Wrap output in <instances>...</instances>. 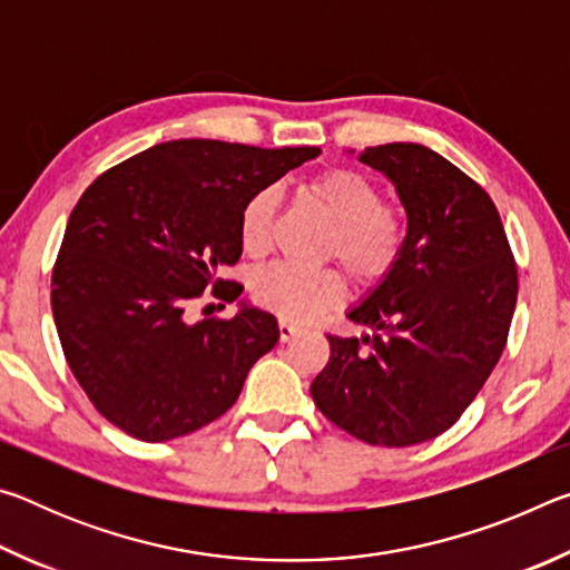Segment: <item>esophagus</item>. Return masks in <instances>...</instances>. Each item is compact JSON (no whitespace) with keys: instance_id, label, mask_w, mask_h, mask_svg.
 Masks as SVG:
<instances>
[{"instance_id":"34e87169","label":"esophagus","mask_w":570,"mask_h":570,"mask_svg":"<svg viewBox=\"0 0 570 570\" xmlns=\"http://www.w3.org/2000/svg\"><path fill=\"white\" fill-rule=\"evenodd\" d=\"M296 332H298V326H296V324L286 322V320H278V340H282V342L294 340Z\"/></svg>"}]
</instances>
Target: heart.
I'll use <instances>...</instances> for the list:
<instances>
[{
    "label": "heart",
    "instance_id": "obj_1",
    "mask_svg": "<svg viewBox=\"0 0 570 570\" xmlns=\"http://www.w3.org/2000/svg\"><path fill=\"white\" fill-rule=\"evenodd\" d=\"M302 193L330 218L332 236L324 256L336 258L354 284L372 286L400 264L407 244V224L397 208L382 204V190L356 170L332 168L308 178ZM276 190L250 193L238 216L240 248L250 256L272 244ZM250 296L278 320L304 322L342 298V278L330 268L306 272L292 264H272L250 278Z\"/></svg>",
    "mask_w": 570,
    "mask_h": 570
}]
</instances>
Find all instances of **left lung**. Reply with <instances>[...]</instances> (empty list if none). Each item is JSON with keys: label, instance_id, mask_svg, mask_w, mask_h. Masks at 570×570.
<instances>
[{"label": "left lung", "instance_id": "1", "mask_svg": "<svg viewBox=\"0 0 570 570\" xmlns=\"http://www.w3.org/2000/svg\"><path fill=\"white\" fill-rule=\"evenodd\" d=\"M360 160L397 188L407 244L346 314L372 336H326L332 354L312 397L352 438L410 448L450 430L495 370L515 312L518 266L493 200L440 153L387 142Z\"/></svg>", "mask_w": 570, "mask_h": 570}]
</instances>
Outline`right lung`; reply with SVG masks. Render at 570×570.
<instances>
[{"mask_svg": "<svg viewBox=\"0 0 570 570\" xmlns=\"http://www.w3.org/2000/svg\"><path fill=\"white\" fill-rule=\"evenodd\" d=\"M320 148L170 140L105 170L67 220L52 268V314L65 360L105 420L142 442L190 435L234 407L278 324L240 304L234 320L193 322L208 286L240 258L238 216Z\"/></svg>", "mask_w": 570, "mask_h": 570, "instance_id": "1", "label": "right lung"}]
</instances>
